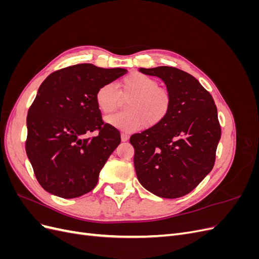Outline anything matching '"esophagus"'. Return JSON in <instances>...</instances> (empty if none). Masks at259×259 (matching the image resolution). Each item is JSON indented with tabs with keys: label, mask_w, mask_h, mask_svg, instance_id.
<instances>
[{
	"label": "esophagus",
	"mask_w": 259,
	"mask_h": 259,
	"mask_svg": "<svg viewBox=\"0 0 259 259\" xmlns=\"http://www.w3.org/2000/svg\"><path fill=\"white\" fill-rule=\"evenodd\" d=\"M128 138H130V136L126 134V133H122V134H121V140H122V142H127Z\"/></svg>",
	"instance_id": "34e87169"
}]
</instances>
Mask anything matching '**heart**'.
I'll return each mask as SVG.
<instances>
[{"mask_svg":"<svg viewBox=\"0 0 259 259\" xmlns=\"http://www.w3.org/2000/svg\"><path fill=\"white\" fill-rule=\"evenodd\" d=\"M122 98H131L125 110L105 117L110 126L126 133L137 132L148 127L158 126L166 119L171 109V96L165 89H160L159 83L152 77L140 72H132L119 84V92L113 84H104L95 94L98 110L104 113L114 111Z\"/></svg>","mask_w":259,"mask_h":259,"instance_id":"obj_1","label":"heart"}]
</instances>
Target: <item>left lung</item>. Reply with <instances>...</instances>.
<instances>
[{
    "label": "left lung",
    "instance_id": "left-lung-1",
    "mask_svg": "<svg viewBox=\"0 0 259 259\" xmlns=\"http://www.w3.org/2000/svg\"><path fill=\"white\" fill-rule=\"evenodd\" d=\"M158 76L171 96V109L158 126L134 134L136 175L145 189L160 198L191 192L214 166L222 131L210 94L191 74L174 67L139 68Z\"/></svg>",
    "mask_w": 259,
    "mask_h": 259
}]
</instances>
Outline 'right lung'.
Here are the masks:
<instances>
[{"mask_svg": "<svg viewBox=\"0 0 259 259\" xmlns=\"http://www.w3.org/2000/svg\"><path fill=\"white\" fill-rule=\"evenodd\" d=\"M127 72L80 64L51 73L38 88L27 116V156L44 190L73 199L93 190L120 133L104 124L95 103L101 85ZM97 130L96 137L89 138Z\"/></svg>", "mask_w": 259, "mask_h": 259, "instance_id": "1", "label": "right lung"}]
</instances>
